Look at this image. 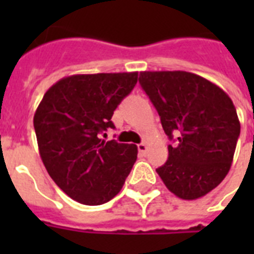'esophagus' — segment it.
I'll return each mask as SVG.
<instances>
[{"label": "esophagus", "mask_w": 254, "mask_h": 254, "mask_svg": "<svg viewBox=\"0 0 254 254\" xmlns=\"http://www.w3.org/2000/svg\"><path fill=\"white\" fill-rule=\"evenodd\" d=\"M137 147H138V151L141 153V154H146V151H147V145L146 143H138L137 145Z\"/></svg>", "instance_id": "1"}]
</instances>
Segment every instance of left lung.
Returning <instances> with one entry per match:
<instances>
[{
    "label": "left lung",
    "instance_id": "left-lung-1",
    "mask_svg": "<svg viewBox=\"0 0 254 254\" xmlns=\"http://www.w3.org/2000/svg\"><path fill=\"white\" fill-rule=\"evenodd\" d=\"M139 84L161 117L169 159L157 173L185 200L204 196L220 185L233 161L240 121L220 87L186 71H143Z\"/></svg>",
    "mask_w": 254,
    "mask_h": 254
}]
</instances>
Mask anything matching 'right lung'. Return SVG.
<instances>
[{"label": "right lung", "instance_id": "obj_1", "mask_svg": "<svg viewBox=\"0 0 254 254\" xmlns=\"http://www.w3.org/2000/svg\"><path fill=\"white\" fill-rule=\"evenodd\" d=\"M138 72L72 75L46 92L34 115L39 154L63 192L100 205L120 192L137 159V146L105 141L113 112L134 88Z\"/></svg>", "mask_w": 254, "mask_h": 254}]
</instances>
